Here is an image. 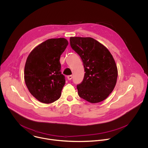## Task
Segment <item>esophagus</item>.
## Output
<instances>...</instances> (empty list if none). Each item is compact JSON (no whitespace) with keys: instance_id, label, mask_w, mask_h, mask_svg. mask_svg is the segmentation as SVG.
<instances>
[{"instance_id":"esophagus-1","label":"esophagus","mask_w":148,"mask_h":148,"mask_svg":"<svg viewBox=\"0 0 148 148\" xmlns=\"http://www.w3.org/2000/svg\"><path fill=\"white\" fill-rule=\"evenodd\" d=\"M67 79H68V80H71L72 79V75H69V76H68Z\"/></svg>"}]
</instances>
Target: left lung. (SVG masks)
<instances>
[{
    "mask_svg": "<svg viewBox=\"0 0 148 148\" xmlns=\"http://www.w3.org/2000/svg\"><path fill=\"white\" fill-rule=\"evenodd\" d=\"M70 44L84 66V79L77 85L79 96L90 103L103 101L117 82V68L112 54L104 45L92 38L71 37Z\"/></svg>",
    "mask_w": 148,
    "mask_h": 148,
    "instance_id": "8db88e82",
    "label": "left lung"
}]
</instances>
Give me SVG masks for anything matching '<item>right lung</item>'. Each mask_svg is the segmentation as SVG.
<instances>
[{"label":"right lung","mask_w":148,"mask_h":148,"mask_svg":"<svg viewBox=\"0 0 148 148\" xmlns=\"http://www.w3.org/2000/svg\"><path fill=\"white\" fill-rule=\"evenodd\" d=\"M68 44L65 38L50 39L29 54L24 67V81L31 94L40 102L52 103L62 94L65 80L60 58Z\"/></svg>","instance_id":"add662e5"}]
</instances>
